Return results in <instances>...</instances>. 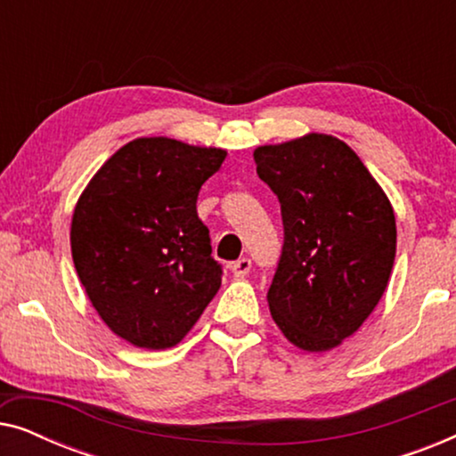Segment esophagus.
I'll return each instance as SVG.
<instances>
[{
    "label": "esophagus",
    "instance_id": "34e87169",
    "mask_svg": "<svg viewBox=\"0 0 456 456\" xmlns=\"http://www.w3.org/2000/svg\"><path fill=\"white\" fill-rule=\"evenodd\" d=\"M230 270H232V273L236 278H245L248 272H251V259L242 257L239 261H234L232 265H230Z\"/></svg>",
    "mask_w": 456,
    "mask_h": 456
}]
</instances>
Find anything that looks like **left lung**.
Here are the masks:
<instances>
[{"instance_id": "obj_1", "label": "left lung", "mask_w": 456, "mask_h": 456, "mask_svg": "<svg viewBox=\"0 0 456 456\" xmlns=\"http://www.w3.org/2000/svg\"><path fill=\"white\" fill-rule=\"evenodd\" d=\"M253 158L284 224L267 290L272 317L295 346L330 351L357 332L388 286L395 209L359 155L332 134L257 147Z\"/></svg>"}]
</instances>
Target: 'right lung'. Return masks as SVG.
Listing matches in <instances>:
<instances>
[{
  "instance_id": "add662e5",
  "label": "right lung",
  "mask_w": 456,
  "mask_h": 456,
  "mask_svg": "<svg viewBox=\"0 0 456 456\" xmlns=\"http://www.w3.org/2000/svg\"><path fill=\"white\" fill-rule=\"evenodd\" d=\"M226 151L142 136L99 167L72 216L80 284L111 332L141 348L176 346L222 284L197 216Z\"/></svg>"
}]
</instances>
